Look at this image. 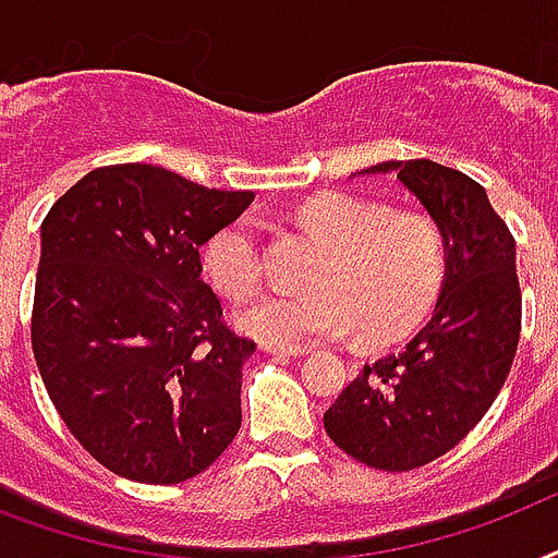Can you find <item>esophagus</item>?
<instances>
[{
	"mask_svg": "<svg viewBox=\"0 0 558 558\" xmlns=\"http://www.w3.org/2000/svg\"><path fill=\"white\" fill-rule=\"evenodd\" d=\"M260 350L263 353H269V356H278V359H301L310 353L306 348H283V344H260Z\"/></svg>",
	"mask_w": 558,
	"mask_h": 558,
	"instance_id": "obj_1",
	"label": "esophagus"
}]
</instances>
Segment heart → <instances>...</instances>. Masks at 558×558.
I'll use <instances>...</instances> for the list:
<instances>
[{
  "mask_svg": "<svg viewBox=\"0 0 558 558\" xmlns=\"http://www.w3.org/2000/svg\"><path fill=\"white\" fill-rule=\"evenodd\" d=\"M301 222L327 252L310 275V295H266L236 313V327L266 344L301 348L344 339L359 327L371 344L402 339L440 295L449 252L434 219L350 193H318ZM202 269L228 298H248L263 280V252L248 219L219 228L202 245Z\"/></svg>",
  "mask_w": 558,
  "mask_h": 558,
  "instance_id": "heart-1",
  "label": "heart"
}]
</instances>
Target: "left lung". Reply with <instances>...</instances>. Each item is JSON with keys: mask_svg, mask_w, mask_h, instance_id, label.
Returning <instances> with one entry per match:
<instances>
[{"mask_svg": "<svg viewBox=\"0 0 558 558\" xmlns=\"http://www.w3.org/2000/svg\"><path fill=\"white\" fill-rule=\"evenodd\" d=\"M446 236L432 318L390 356L362 367L324 428L350 458L385 472L425 466L466 437L501 393L521 332L515 240L475 179L432 159L381 161Z\"/></svg>", "mask_w": 558, "mask_h": 558, "instance_id": "obj_1", "label": "left lung"}]
</instances>
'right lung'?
<instances>
[{"label":"right lung","instance_id":"1","mask_svg":"<svg viewBox=\"0 0 558 558\" xmlns=\"http://www.w3.org/2000/svg\"><path fill=\"white\" fill-rule=\"evenodd\" d=\"M252 199L135 161L86 173L43 219L34 359L57 414L109 472L182 484L240 432L254 341L222 322L199 248Z\"/></svg>","mask_w":558,"mask_h":558}]
</instances>
